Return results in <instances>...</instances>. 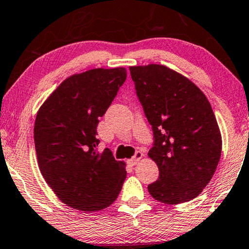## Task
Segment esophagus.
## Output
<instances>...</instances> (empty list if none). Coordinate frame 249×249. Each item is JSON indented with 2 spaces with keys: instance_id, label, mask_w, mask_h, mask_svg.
Segmentation results:
<instances>
[{
  "instance_id": "1",
  "label": "esophagus",
  "mask_w": 249,
  "mask_h": 249,
  "mask_svg": "<svg viewBox=\"0 0 249 249\" xmlns=\"http://www.w3.org/2000/svg\"><path fill=\"white\" fill-rule=\"evenodd\" d=\"M142 157H143V154H142L141 151H137V152H135L134 157H132L131 159H128L127 163L130 164V165H132V166H134V165H137L139 161L141 160Z\"/></svg>"
}]
</instances>
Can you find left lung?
<instances>
[{
    "instance_id": "left-lung-1",
    "label": "left lung",
    "mask_w": 249,
    "mask_h": 249,
    "mask_svg": "<svg viewBox=\"0 0 249 249\" xmlns=\"http://www.w3.org/2000/svg\"><path fill=\"white\" fill-rule=\"evenodd\" d=\"M130 71L154 131L148 156L159 178L148 185L149 194L160 203H187L204 190L220 161L222 137L213 109L196 84L166 66H132Z\"/></svg>"
}]
</instances>
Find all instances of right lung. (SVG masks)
<instances>
[{
    "instance_id": "obj_1",
    "label": "right lung",
    "mask_w": 249,
    "mask_h": 249,
    "mask_svg": "<svg viewBox=\"0 0 249 249\" xmlns=\"http://www.w3.org/2000/svg\"><path fill=\"white\" fill-rule=\"evenodd\" d=\"M126 69L94 68L66 78L36 115L34 141L39 171L62 203L82 212L114 203L126 178L124 161L98 151L97 126Z\"/></svg>"
}]
</instances>
